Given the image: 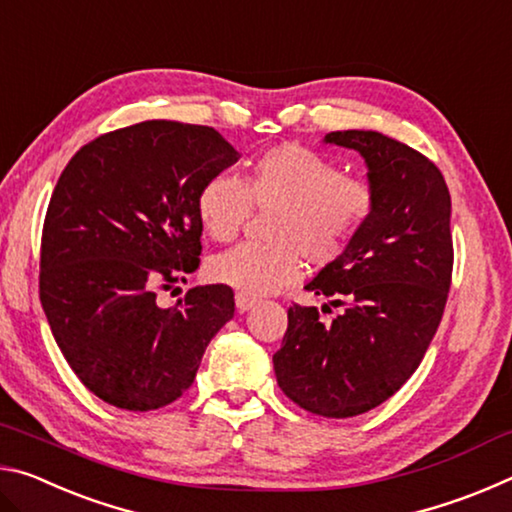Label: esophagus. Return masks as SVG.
Returning a JSON list of instances; mask_svg holds the SVG:
<instances>
[{"label": "esophagus", "mask_w": 512, "mask_h": 512, "mask_svg": "<svg viewBox=\"0 0 512 512\" xmlns=\"http://www.w3.org/2000/svg\"><path fill=\"white\" fill-rule=\"evenodd\" d=\"M235 302H237V309H239V311H248L250 307H255V305H257V300H255V298L244 296V293H237V296H235Z\"/></svg>", "instance_id": "obj_1"}]
</instances>
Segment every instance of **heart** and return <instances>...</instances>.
I'll use <instances>...</instances> for the list:
<instances>
[{
    "label": "heart",
    "instance_id": "heart-1",
    "mask_svg": "<svg viewBox=\"0 0 512 512\" xmlns=\"http://www.w3.org/2000/svg\"><path fill=\"white\" fill-rule=\"evenodd\" d=\"M253 207L275 212L268 246L241 244L207 264L214 282L259 298L296 282L302 257L314 266L339 259L370 219L375 196L359 178L343 176L334 162L302 144H280L250 162L244 178L214 176L196 196L205 235L232 241Z\"/></svg>",
    "mask_w": 512,
    "mask_h": 512
}]
</instances>
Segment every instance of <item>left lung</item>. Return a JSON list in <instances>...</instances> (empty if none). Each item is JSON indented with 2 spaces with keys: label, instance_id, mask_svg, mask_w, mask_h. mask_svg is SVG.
<instances>
[{
  "label": "left lung",
  "instance_id": "obj_1",
  "mask_svg": "<svg viewBox=\"0 0 512 512\" xmlns=\"http://www.w3.org/2000/svg\"><path fill=\"white\" fill-rule=\"evenodd\" d=\"M325 144L361 153L375 207L305 287L341 314L323 323L316 307H289L273 368L300 409L352 418L400 391L436 334L452 284V198L436 164L393 137L334 131Z\"/></svg>",
  "mask_w": 512,
  "mask_h": 512
}]
</instances>
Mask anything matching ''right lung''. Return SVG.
Wrapping results in <instances>:
<instances>
[{
    "label": "right lung",
    "instance_id": "add662e5",
    "mask_svg": "<svg viewBox=\"0 0 512 512\" xmlns=\"http://www.w3.org/2000/svg\"><path fill=\"white\" fill-rule=\"evenodd\" d=\"M239 160L210 126L153 119L97 137L60 173L40 246V302L85 388L153 411L194 384L207 343L235 316L225 284L158 305L201 255L196 196Z\"/></svg>",
    "mask_w": 512,
    "mask_h": 512
}]
</instances>
